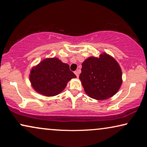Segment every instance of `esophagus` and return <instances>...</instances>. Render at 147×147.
Wrapping results in <instances>:
<instances>
[{
	"label": "esophagus",
	"mask_w": 147,
	"mask_h": 147,
	"mask_svg": "<svg viewBox=\"0 0 147 147\" xmlns=\"http://www.w3.org/2000/svg\"><path fill=\"white\" fill-rule=\"evenodd\" d=\"M74 74H76V77H77V78H78V76H79V71H78V70H77V71H74Z\"/></svg>",
	"instance_id": "obj_1"
}]
</instances>
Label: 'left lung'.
Masks as SVG:
<instances>
[{"label":"left lung","instance_id":"8db88e82","mask_svg":"<svg viewBox=\"0 0 147 147\" xmlns=\"http://www.w3.org/2000/svg\"><path fill=\"white\" fill-rule=\"evenodd\" d=\"M79 79L89 96L104 100L113 96L122 84V71L115 59L106 54L89 57L82 64Z\"/></svg>","mask_w":147,"mask_h":147}]
</instances>
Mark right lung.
Segmentation results:
<instances>
[{
  "label": "right lung",
  "instance_id": "right-lung-1",
  "mask_svg": "<svg viewBox=\"0 0 147 147\" xmlns=\"http://www.w3.org/2000/svg\"><path fill=\"white\" fill-rule=\"evenodd\" d=\"M76 77L68 64L53 58L44 59L32 69L30 80L38 93L52 96L61 93L67 83Z\"/></svg>",
  "mask_w": 147,
  "mask_h": 147
}]
</instances>
